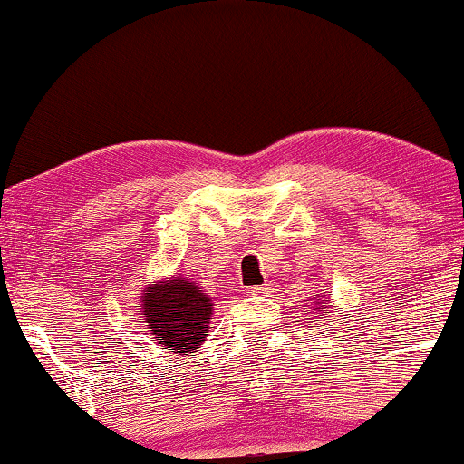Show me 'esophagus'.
<instances>
[{
  "mask_svg": "<svg viewBox=\"0 0 464 464\" xmlns=\"http://www.w3.org/2000/svg\"><path fill=\"white\" fill-rule=\"evenodd\" d=\"M270 285L268 283H266V285H259V287H251L249 291H246V294H249V295H268L270 294Z\"/></svg>",
  "mask_w": 464,
  "mask_h": 464,
  "instance_id": "esophagus-1",
  "label": "esophagus"
}]
</instances>
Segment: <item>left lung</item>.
<instances>
[{
    "label": "left lung",
    "instance_id": "8db88e82",
    "mask_svg": "<svg viewBox=\"0 0 464 464\" xmlns=\"http://www.w3.org/2000/svg\"><path fill=\"white\" fill-rule=\"evenodd\" d=\"M323 294H325V291H323ZM329 297H332V294L316 295V300L310 304V306H313V313L316 314V319H325V308H329Z\"/></svg>",
    "mask_w": 464,
    "mask_h": 464
}]
</instances>
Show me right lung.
I'll return each mask as SVG.
<instances>
[{"mask_svg": "<svg viewBox=\"0 0 464 464\" xmlns=\"http://www.w3.org/2000/svg\"><path fill=\"white\" fill-rule=\"evenodd\" d=\"M143 329L173 354H192L208 335L213 297L188 276L160 278L145 285L141 304Z\"/></svg>", "mask_w": 464, "mask_h": 464, "instance_id": "obj_1", "label": "right lung"}]
</instances>
